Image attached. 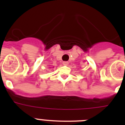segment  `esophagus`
I'll return each instance as SVG.
<instances>
[{"mask_svg":"<svg viewBox=\"0 0 125 125\" xmlns=\"http://www.w3.org/2000/svg\"><path fill=\"white\" fill-rule=\"evenodd\" d=\"M62 64H63V65H65V66H67V65L69 64V62H68V61H64L63 62H62Z\"/></svg>","mask_w":125,"mask_h":125,"instance_id":"34e87169","label":"esophagus"}]
</instances>
